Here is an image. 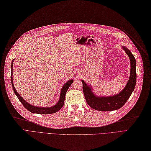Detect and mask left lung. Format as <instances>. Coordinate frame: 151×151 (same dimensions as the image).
I'll use <instances>...</instances> for the list:
<instances>
[{"instance_id": "left-lung-1", "label": "left lung", "mask_w": 151, "mask_h": 151, "mask_svg": "<svg viewBox=\"0 0 151 151\" xmlns=\"http://www.w3.org/2000/svg\"><path fill=\"white\" fill-rule=\"evenodd\" d=\"M123 49L130 61V73L129 81L122 91L119 94L110 96H97L91 90V87L81 80L83 91L86 103L92 109L99 111H112L121 108L128 100L135 88L136 84V62L132 52L127 47Z\"/></svg>"}]
</instances>
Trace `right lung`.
I'll return each instance as SVG.
<instances>
[{
  "label": "right lung",
  "instance_id": "add662e5",
  "mask_svg": "<svg viewBox=\"0 0 151 151\" xmlns=\"http://www.w3.org/2000/svg\"><path fill=\"white\" fill-rule=\"evenodd\" d=\"M13 61H14V60L12 61V64H11V83H12V88H13L14 93H15V94L17 96L18 99L21 102L24 107H25L27 110H28L29 111H31V112H32V113L39 114H51L56 113L58 111H59L62 108L63 105H64L66 93L67 90H68V88H70L71 85L72 84L73 81V80H71L68 81L63 86V88L61 91L60 100L55 105L51 106V107H39V106H35L29 104H28L27 102H26L25 100H24L20 96V95L17 93V91H16L15 87H14V86L13 81H12Z\"/></svg>",
  "mask_w": 151,
  "mask_h": 151
}]
</instances>
